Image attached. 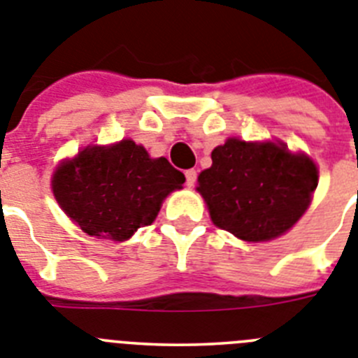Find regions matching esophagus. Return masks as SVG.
Segmentation results:
<instances>
[{
    "mask_svg": "<svg viewBox=\"0 0 358 358\" xmlns=\"http://www.w3.org/2000/svg\"><path fill=\"white\" fill-rule=\"evenodd\" d=\"M196 176H198V173H196L194 169H187V171H185V185L187 187H194Z\"/></svg>",
    "mask_w": 358,
    "mask_h": 358,
    "instance_id": "esophagus-1",
    "label": "esophagus"
}]
</instances>
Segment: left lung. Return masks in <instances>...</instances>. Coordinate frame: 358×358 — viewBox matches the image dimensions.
<instances>
[{
  "mask_svg": "<svg viewBox=\"0 0 358 358\" xmlns=\"http://www.w3.org/2000/svg\"><path fill=\"white\" fill-rule=\"evenodd\" d=\"M198 183L215 227L259 243L285 234L303 215L317 167L283 144L228 139L212 151V166Z\"/></svg>",
  "mask_w": 358,
  "mask_h": 358,
  "instance_id": "1",
  "label": "left lung"
}]
</instances>
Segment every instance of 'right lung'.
I'll use <instances>...</instances> for the list:
<instances>
[{
  "mask_svg": "<svg viewBox=\"0 0 358 358\" xmlns=\"http://www.w3.org/2000/svg\"><path fill=\"white\" fill-rule=\"evenodd\" d=\"M183 182L167 159H150L143 146L121 141L80 151L59 166L51 185L62 210L85 234L124 241L153 223L162 199Z\"/></svg>",
  "mask_w": 358,
  "mask_h": 358,
  "instance_id": "obj_1",
  "label": "right lung"
}]
</instances>
